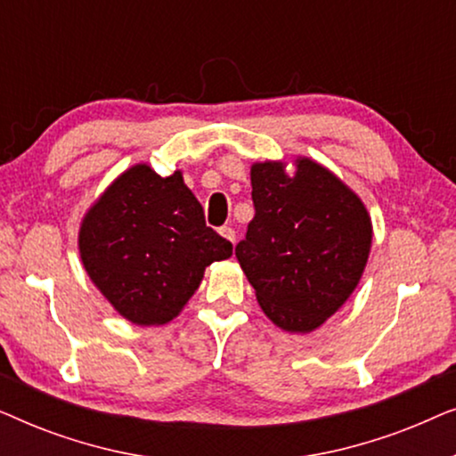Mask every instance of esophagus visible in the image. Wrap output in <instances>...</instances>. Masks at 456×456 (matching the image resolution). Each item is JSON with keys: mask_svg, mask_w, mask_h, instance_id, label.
Segmentation results:
<instances>
[{"mask_svg": "<svg viewBox=\"0 0 456 456\" xmlns=\"http://www.w3.org/2000/svg\"><path fill=\"white\" fill-rule=\"evenodd\" d=\"M220 234L224 236V239L226 240H230L234 245V240H236V232H234V228H230V226H222L220 228Z\"/></svg>", "mask_w": 456, "mask_h": 456, "instance_id": "obj_1", "label": "esophagus"}]
</instances>
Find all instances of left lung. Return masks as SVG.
Here are the masks:
<instances>
[{"label": "left lung", "mask_w": 456, "mask_h": 456, "mask_svg": "<svg viewBox=\"0 0 456 456\" xmlns=\"http://www.w3.org/2000/svg\"><path fill=\"white\" fill-rule=\"evenodd\" d=\"M255 161V217L236 259L264 314L290 334H309L348 301L363 276L373 226L365 203L320 161Z\"/></svg>", "instance_id": "8db88e82"}]
</instances>
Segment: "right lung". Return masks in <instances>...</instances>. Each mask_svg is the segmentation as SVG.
Instances as JSON below:
<instances>
[{
    "label": "right lung",
    "instance_id": "obj_1",
    "mask_svg": "<svg viewBox=\"0 0 456 456\" xmlns=\"http://www.w3.org/2000/svg\"><path fill=\"white\" fill-rule=\"evenodd\" d=\"M86 276L134 326H164L183 314L205 267L232 255L230 240L205 226L183 170L161 178L134 164L99 195L78 226Z\"/></svg>",
    "mask_w": 456,
    "mask_h": 456
}]
</instances>
